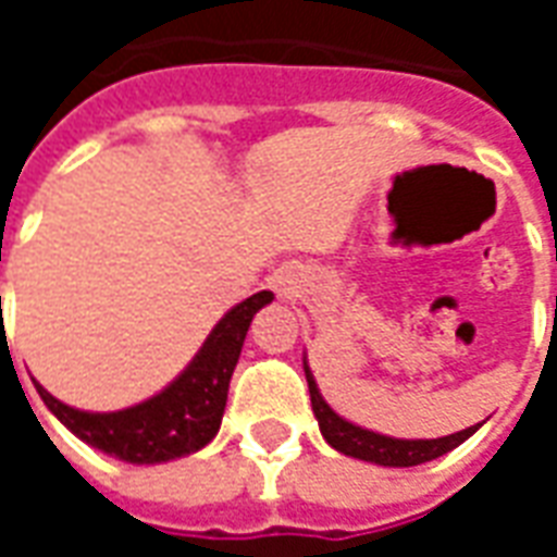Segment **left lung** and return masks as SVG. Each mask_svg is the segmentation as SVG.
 I'll return each mask as SVG.
<instances>
[{
	"instance_id": "obj_1",
	"label": "left lung",
	"mask_w": 557,
	"mask_h": 557,
	"mask_svg": "<svg viewBox=\"0 0 557 557\" xmlns=\"http://www.w3.org/2000/svg\"><path fill=\"white\" fill-rule=\"evenodd\" d=\"M304 375H307L313 414L319 420V430L325 435V442L334 450H339V454L351 456V459H363V462H375V466L385 468L420 466V462H430V459L450 454L454 447L471 438L480 426L478 423V426H468V430L444 435V438H394V435H382V432L351 423V420H346L327 406L325 397L319 394V385H315V375L310 370V363H307V355H304Z\"/></svg>"
}]
</instances>
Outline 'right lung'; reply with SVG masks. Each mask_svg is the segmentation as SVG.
<instances>
[{
    "label": "right lung",
    "mask_w": 557,
    "mask_h": 557,
    "mask_svg": "<svg viewBox=\"0 0 557 557\" xmlns=\"http://www.w3.org/2000/svg\"><path fill=\"white\" fill-rule=\"evenodd\" d=\"M274 301L271 292H256L235 304L230 313L211 327L194 361L154 397L119 411H83L55 399L35 379V391L44 406L77 435L79 442L98 447L131 466H158L178 456L202 450L220 430L230 379L242 358L244 337L253 315Z\"/></svg>",
    "instance_id": "right-lung-1"
}]
</instances>
